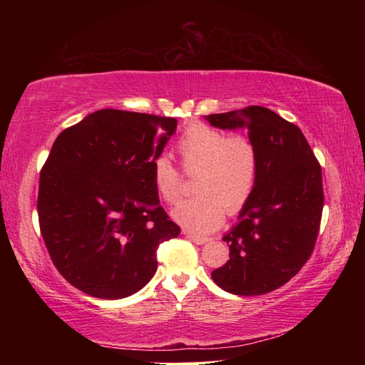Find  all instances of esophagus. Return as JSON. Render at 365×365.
Wrapping results in <instances>:
<instances>
[{
  "label": "esophagus",
  "mask_w": 365,
  "mask_h": 365,
  "mask_svg": "<svg viewBox=\"0 0 365 365\" xmlns=\"http://www.w3.org/2000/svg\"><path fill=\"white\" fill-rule=\"evenodd\" d=\"M187 237L191 240V242L196 243V245H205L209 242L207 237H197V235H193V233H188V232H183Z\"/></svg>",
  "instance_id": "esophagus-1"
}]
</instances>
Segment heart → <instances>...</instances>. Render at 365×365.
<instances>
[{
	"instance_id": "obj_1",
	"label": "heart",
	"mask_w": 365,
	"mask_h": 365,
	"mask_svg": "<svg viewBox=\"0 0 365 365\" xmlns=\"http://www.w3.org/2000/svg\"><path fill=\"white\" fill-rule=\"evenodd\" d=\"M187 172H196L197 195L182 201L172 219L195 233H209L220 227L225 211L233 215L248 205L257 182V151L245 135L227 137L205 123L190 125L177 143ZM154 190L168 205L180 200L182 175L168 156L151 164Z\"/></svg>"
}]
</instances>
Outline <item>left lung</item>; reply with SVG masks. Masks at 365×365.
Instances as JSON below:
<instances>
[{"instance_id":"left-lung-1","label":"left lung","mask_w":365,"mask_h":365,"mask_svg":"<svg viewBox=\"0 0 365 365\" xmlns=\"http://www.w3.org/2000/svg\"><path fill=\"white\" fill-rule=\"evenodd\" d=\"M205 119L222 130L246 128L259 163L255 193L224 237L230 259L211 277L232 294L270 293L312 255L324 209L322 169L299 128L267 108Z\"/></svg>"}]
</instances>
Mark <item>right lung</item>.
<instances>
[{"mask_svg":"<svg viewBox=\"0 0 365 365\" xmlns=\"http://www.w3.org/2000/svg\"><path fill=\"white\" fill-rule=\"evenodd\" d=\"M177 119L100 109L54 140L40 172L41 237L59 274L90 296L120 299L158 269L159 243L177 238L151 164Z\"/></svg>","mask_w":365,"mask_h":365,"instance_id":"1","label":"right lung"}]
</instances>
